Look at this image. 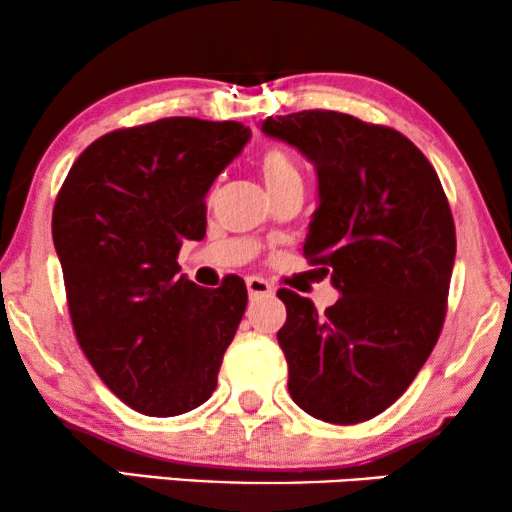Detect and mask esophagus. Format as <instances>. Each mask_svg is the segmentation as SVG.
Returning <instances> with one entry per match:
<instances>
[{
	"label": "esophagus",
	"instance_id": "1",
	"mask_svg": "<svg viewBox=\"0 0 512 512\" xmlns=\"http://www.w3.org/2000/svg\"><path fill=\"white\" fill-rule=\"evenodd\" d=\"M247 291H249L251 298L272 296V293H275V289H272V284H268L261 277H247Z\"/></svg>",
	"mask_w": 512,
	"mask_h": 512
}]
</instances>
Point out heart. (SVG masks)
<instances>
[{"label": "heart", "mask_w": 512, "mask_h": 512, "mask_svg": "<svg viewBox=\"0 0 512 512\" xmlns=\"http://www.w3.org/2000/svg\"><path fill=\"white\" fill-rule=\"evenodd\" d=\"M261 170L268 188L277 184H286V181H300V172L296 163H293L291 156L282 149V146H275V144L263 151Z\"/></svg>", "instance_id": "heart-1"}]
</instances>
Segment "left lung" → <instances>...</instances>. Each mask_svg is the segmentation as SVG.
<instances>
[{
  "mask_svg": "<svg viewBox=\"0 0 512 512\" xmlns=\"http://www.w3.org/2000/svg\"><path fill=\"white\" fill-rule=\"evenodd\" d=\"M263 130L317 165L319 209L303 254L342 296L319 312L289 289L277 340L289 394L328 424H359L410 387L447 314L457 233L429 158L389 125L328 109Z\"/></svg>",
  "mask_w": 512,
  "mask_h": 512,
  "instance_id": "left-lung-1",
  "label": "left lung"
}]
</instances>
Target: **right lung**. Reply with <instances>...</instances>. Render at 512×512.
Listing matches in <instances>:
<instances>
[{
	"mask_svg": "<svg viewBox=\"0 0 512 512\" xmlns=\"http://www.w3.org/2000/svg\"><path fill=\"white\" fill-rule=\"evenodd\" d=\"M249 139L237 121L170 116L111 130L76 158L53 207V242L76 340L132 410L177 417L214 394L247 286L179 275L202 240L205 195Z\"/></svg>",
	"mask_w": 512,
	"mask_h": 512,
	"instance_id": "right-lung-1",
	"label": "right lung"
}]
</instances>
